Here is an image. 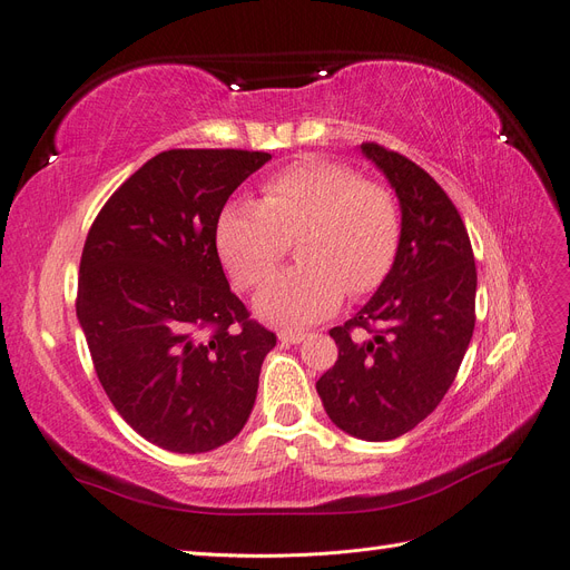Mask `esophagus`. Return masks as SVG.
I'll use <instances>...</instances> for the list:
<instances>
[{
	"mask_svg": "<svg viewBox=\"0 0 570 570\" xmlns=\"http://www.w3.org/2000/svg\"><path fill=\"white\" fill-rule=\"evenodd\" d=\"M278 340L283 344H299L302 340H306V333H295V331H281Z\"/></svg>",
	"mask_w": 570,
	"mask_h": 570,
	"instance_id": "1",
	"label": "esophagus"
}]
</instances>
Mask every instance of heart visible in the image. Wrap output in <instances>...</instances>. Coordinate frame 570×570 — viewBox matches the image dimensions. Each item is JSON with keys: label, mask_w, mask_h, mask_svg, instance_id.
Instances as JSON below:
<instances>
[{"label": "heart", "mask_w": 570, "mask_h": 570, "mask_svg": "<svg viewBox=\"0 0 570 570\" xmlns=\"http://www.w3.org/2000/svg\"><path fill=\"white\" fill-rule=\"evenodd\" d=\"M299 239V266L256 292V316L283 327L333 314L347 289H377L402 243V212L381 183L331 159L292 164L262 185V202H230L216 220V247L237 285L252 287Z\"/></svg>", "instance_id": "1"}]
</instances>
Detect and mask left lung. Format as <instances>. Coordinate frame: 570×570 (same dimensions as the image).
I'll list each match as a JSON object with an SVG mask.
<instances>
[{"instance_id": "1", "label": "left lung", "mask_w": 570, "mask_h": 570, "mask_svg": "<svg viewBox=\"0 0 570 570\" xmlns=\"http://www.w3.org/2000/svg\"><path fill=\"white\" fill-rule=\"evenodd\" d=\"M402 206L396 262L361 312L331 331L337 361L316 383L331 421L385 442L416 428L452 387L475 327V262L444 189L400 151L364 142Z\"/></svg>"}]
</instances>
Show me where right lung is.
<instances>
[{"label":"right lung","instance_id":"obj_1","mask_svg":"<svg viewBox=\"0 0 570 570\" xmlns=\"http://www.w3.org/2000/svg\"><path fill=\"white\" fill-rule=\"evenodd\" d=\"M271 159L168 149L101 206L80 258L76 314L101 387L147 442L202 454L245 428L275 335L223 273L216 220Z\"/></svg>","mask_w":570,"mask_h":570}]
</instances>
